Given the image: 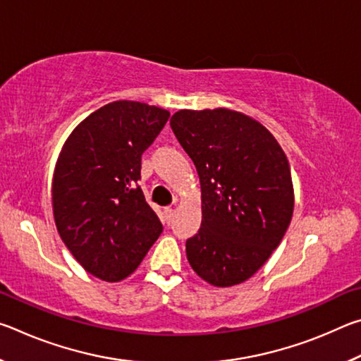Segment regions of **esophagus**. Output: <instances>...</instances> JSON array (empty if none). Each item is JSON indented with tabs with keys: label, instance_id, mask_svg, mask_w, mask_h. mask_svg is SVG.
I'll use <instances>...</instances> for the list:
<instances>
[{
	"label": "esophagus",
	"instance_id": "obj_1",
	"mask_svg": "<svg viewBox=\"0 0 361 361\" xmlns=\"http://www.w3.org/2000/svg\"><path fill=\"white\" fill-rule=\"evenodd\" d=\"M175 215V209H172V207H167L166 210H164V218H166V221H172V218Z\"/></svg>",
	"mask_w": 361,
	"mask_h": 361
}]
</instances>
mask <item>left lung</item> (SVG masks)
Wrapping results in <instances>:
<instances>
[{
    "instance_id": "1",
    "label": "left lung",
    "mask_w": 361,
    "mask_h": 361,
    "mask_svg": "<svg viewBox=\"0 0 361 361\" xmlns=\"http://www.w3.org/2000/svg\"><path fill=\"white\" fill-rule=\"evenodd\" d=\"M170 126L197 169L202 192V224L186 240L189 264L213 286L245 282L290 226L288 159L261 122L228 108L180 109Z\"/></svg>"
}]
</instances>
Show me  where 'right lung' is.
I'll list each match as a JSON object with an SVG mask.
<instances>
[{"label":"right lung","instance_id":"right-lung-1","mask_svg":"<svg viewBox=\"0 0 361 361\" xmlns=\"http://www.w3.org/2000/svg\"><path fill=\"white\" fill-rule=\"evenodd\" d=\"M169 116L142 102L108 103L75 127L59 154L57 231L79 264L105 282L129 277L164 229L137 181L142 154Z\"/></svg>","mask_w":361,"mask_h":361}]
</instances>
